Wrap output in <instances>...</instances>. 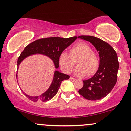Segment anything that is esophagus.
I'll list each match as a JSON object with an SVG mask.
<instances>
[{
  "label": "esophagus",
  "mask_w": 131,
  "mask_h": 131,
  "mask_svg": "<svg viewBox=\"0 0 131 131\" xmlns=\"http://www.w3.org/2000/svg\"><path fill=\"white\" fill-rule=\"evenodd\" d=\"M69 79H70V80H74V81H75V80H77V79H75V78H74V77H69Z\"/></svg>",
  "instance_id": "1"
}]
</instances>
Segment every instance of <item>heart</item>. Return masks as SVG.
<instances>
[{"mask_svg": "<svg viewBox=\"0 0 131 131\" xmlns=\"http://www.w3.org/2000/svg\"><path fill=\"white\" fill-rule=\"evenodd\" d=\"M77 67L73 73L78 77L93 75L99 67L98 56L92 51V48L85 42H80L71 48L70 53L62 52L59 57V63L61 69L64 73H70L77 60Z\"/></svg>", "mask_w": 131, "mask_h": 131, "instance_id": "b5f03b06", "label": "heart"}]
</instances>
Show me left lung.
<instances>
[{"label": "left lung", "mask_w": 131, "mask_h": 131, "mask_svg": "<svg viewBox=\"0 0 131 131\" xmlns=\"http://www.w3.org/2000/svg\"><path fill=\"white\" fill-rule=\"evenodd\" d=\"M90 42L99 52L100 64L93 77L83 80V86L79 90V94L89 100L103 99L111 91L117 80L119 63L117 54L107 43L91 36L78 37Z\"/></svg>", "instance_id": "1"}]
</instances>
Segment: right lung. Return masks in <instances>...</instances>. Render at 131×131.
I'll use <instances>...</instances> for the list:
<instances>
[{"label":"right lung","mask_w":131,"mask_h":131,"mask_svg":"<svg viewBox=\"0 0 131 131\" xmlns=\"http://www.w3.org/2000/svg\"><path fill=\"white\" fill-rule=\"evenodd\" d=\"M77 38V37L76 36L67 39L52 37L40 39L34 41L26 46L20 54L17 60V68H19L20 64L25 58L35 54H42L51 59L54 63L55 68L57 69L59 67V57L60 54L68 46L72 44ZM69 78V76L67 74H63L59 71H55L53 80L50 86L42 95L33 97L23 92L26 97L34 102L39 101L43 102H47L56 95L62 81L67 80Z\"/></svg>","instance_id":"add662e5"}]
</instances>
